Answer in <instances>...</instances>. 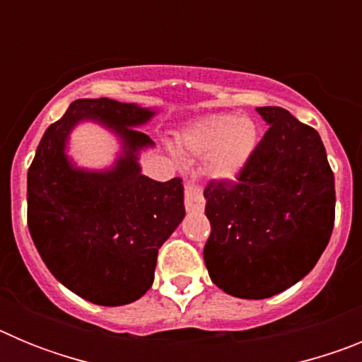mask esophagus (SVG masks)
Returning <instances> with one entry per match:
<instances>
[{"mask_svg": "<svg viewBox=\"0 0 362 362\" xmlns=\"http://www.w3.org/2000/svg\"><path fill=\"white\" fill-rule=\"evenodd\" d=\"M185 206H187L188 212H203L204 197L201 187L194 183L185 185Z\"/></svg>", "mask_w": 362, "mask_h": 362, "instance_id": "obj_1", "label": "esophagus"}]
</instances>
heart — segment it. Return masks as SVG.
<instances>
[{"mask_svg":"<svg viewBox=\"0 0 362 362\" xmlns=\"http://www.w3.org/2000/svg\"><path fill=\"white\" fill-rule=\"evenodd\" d=\"M179 141L188 153L206 158V174L217 183H235L254 159L261 130L250 117L209 114L192 121Z\"/></svg>","mask_w":362,"mask_h":362,"instance_id":"obj_1","label":"heart"}]
</instances>
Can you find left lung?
I'll return each mask as SVG.
<instances>
[{"instance_id": "8db88e82", "label": "left lung", "mask_w": 362, "mask_h": 362, "mask_svg": "<svg viewBox=\"0 0 362 362\" xmlns=\"http://www.w3.org/2000/svg\"><path fill=\"white\" fill-rule=\"evenodd\" d=\"M255 110L270 129L239 183L204 190V264L216 286L241 299H267L308 276L335 219L334 172L317 130L281 107Z\"/></svg>"}]
</instances>
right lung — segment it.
Listing matches in <instances>:
<instances>
[{"label": "right lung", "mask_w": 362, "mask_h": 362, "mask_svg": "<svg viewBox=\"0 0 362 362\" xmlns=\"http://www.w3.org/2000/svg\"><path fill=\"white\" fill-rule=\"evenodd\" d=\"M156 108L114 99H78L45 130L27 175L28 230L43 263L63 286L101 306L134 303L153 283L158 252L185 217L181 179L153 181L141 152L153 141L139 127ZM95 122L118 139L107 169L69 158V134Z\"/></svg>", "instance_id": "right-lung-1"}]
</instances>
